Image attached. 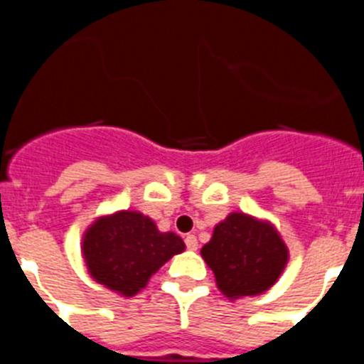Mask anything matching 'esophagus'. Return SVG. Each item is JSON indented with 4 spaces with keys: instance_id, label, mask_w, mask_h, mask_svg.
Masks as SVG:
<instances>
[{
    "instance_id": "34e87169",
    "label": "esophagus",
    "mask_w": 364,
    "mask_h": 364,
    "mask_svg": "<svg viewBox=\"0 0 364 364\" xmlns=\"http://www.w3.org/2000/svg\"><path fill=\"white\" fill-rule=\"evenodd\" d=\"M185 245L188 250H198V239H196V235H186L185 237Z\"/></svg>"
}]
</instances>
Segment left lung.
I'll return each instance as SVG.
<instances>
[{
  "mask_svg": "<svg viewBox=\"0 0 364 364\" xmlns=\"http://www.w3.org/2000/svg\"><path fill=\"white\" fill-rule=\"evenodd\" d=\"M201 255L214 272L219 290L237 299L267 292L279 279L288 248L270 223L232 212L215 225Z\"/></svg>",
  "mask_w": 364,
  "mask_h": 364,
  "instance_id": "8db88e82",
  "label": "left lung"
}]
</instances>
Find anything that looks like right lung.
Here are the masks:
<instances>
[{"mask_svg": "<svg viewBox=\"0 0 364 364\" xmlns=\"http://www.w3.org/2000/svg\"><path fill=\"white\" fill-rule=\"evenodd\" d=\"M183 250L179 235L159 232L152 219L136 210L100 218L83 235V257L90 276L125 297L136 296L152 274Z\"/></svg>", "mask_w": 364, "mask_h": 364, "instance_id": "obj_1", "label": "right lung"}]
</instances>
